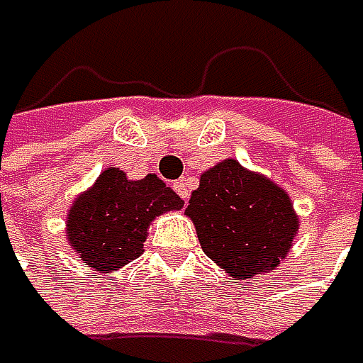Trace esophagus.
Instances as JSON below:
<instances>
[{
	"mask_svg": "<svg viewBox=\"0 0 363 363\" xmlns=\"http://www.w3.org/2000/svg\"><path fill=\"white\" fill-rule=\"evenodd\" d=\"M174 191L179 193V197H182V199L186 201V197H189V189H186V182H184V181L174 182Z\"/></svg>",
	"mask_w": 363,
	"mask_h": 363,
	"instance_id": "esophagus-1",
	"label": "esophagus"
}]
</instances>
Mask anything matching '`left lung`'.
<instances>
[{
  "label": "left lung",
  "instance_id": "obj_1",
  "mask_svg": "<svg viewBox=\"0 0 363 363\" xmlns=\"http://www.w3.org/2000/svg\"><path fill=\"white\" fill-rule=\"evenodd\" d=\"M184 214L193 220L206 256L235 279L275 269L298 233L290 195L235 160L201 174Z\"/></svg>",
  "mask_w": 363,
  "mask_h": 363
}]
</instances>
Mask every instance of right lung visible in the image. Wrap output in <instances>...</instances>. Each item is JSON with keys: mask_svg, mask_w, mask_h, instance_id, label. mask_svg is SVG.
I'll use <instances>...</instances> for the list:
<instances>
[{"mask_svg": "<svg viewBox=\"0 0 363 363\" xmlns=\"http://www.w3.org/2000/svg\"><path fill=\"white\" fill-rule=\"evenodd\" d=\"M182 206L181 197L155 174L130 181L123 170L107 168L73 201L67 240L86 264L113 273L145 252L147 229L155 216Z\"/></svg>", "mask_w": 363, "mask_h": 363, "instance_id": "obj_1", "label": "right lung"}]
</instances>
